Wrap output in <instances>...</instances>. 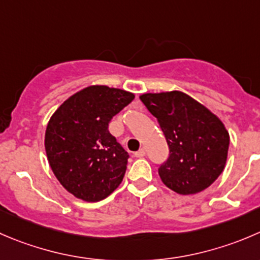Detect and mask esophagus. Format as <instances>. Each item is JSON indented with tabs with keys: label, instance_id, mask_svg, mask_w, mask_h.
<instances>
[{
	"label": "esophagus",
	"instance_id": "obj_1",
	"mask_svg": "<svg viewBox=\"0 0 260 260\" xmlns=\"http://www.w3.org/2000/svg\"><path fill=\"white\" fill-rule=\"evenodd\" d=\"M146 155V150L145 148H140V150L137 151V152L135 153V156L136 157H143V156Z\"/></svg>",
	"mask_w": 260,
	"mask_h": 260
}]
</instances>
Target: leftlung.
Wrapping results in <instances>:
<instances>
[{"mask_svg":"<svg viewBox=\"0 0 260 260\" xmlns=\"http://www.w3.org/2000/svg\"><path fill=\"white\" fill-rule=\"evenodd\" d=\"M157 118L170 156L158 168L162 183L181 196L205 190L220 176L228 160L230 136L222 120L178 90L140 96Z\"/></svg>","mask_w":260,"mask_h":260,"instance_id":"8db88e82","label":"left lung"}]
</instances>
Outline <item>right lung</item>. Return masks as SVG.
<instances>
[{
    "instance_id": "1",
    "label": "right lung",
    "mask_w": 260,
    "mask_h": 260,
    "mask_svg": "<svg viewBox=\"0 0 260 260\" xmlns=\"http://www.w3.org/2000/svg\"><path fill=\"white\" fill-rule=\"evenodd\" d=\"M133 99L125 90L91 85L50 117L44 137L48 162L63 188L79 200L99 202L122 183L128 153L108 125Z\"/></svg>"
}]
</instances>
